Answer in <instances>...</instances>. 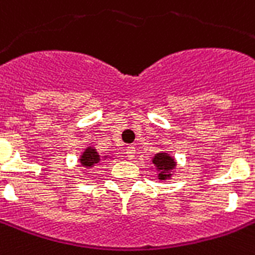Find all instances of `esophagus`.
<instances>
[{
	"label": "esophagus",
	"mask_w": 255,
	"mask_h": 255,
	"mask_svg": "<svg viewBox=\"0 0 255 255\" xmlns=\"http://www.w3.org/2000/svg\"><path fill=\"white\" fill-rule=\"evenodd\" d=\"M134 153H136V149H134V146H132V145L127 146V149H126V154H127V157L129 158V160H132V158H133Z\"/></svg>",
	"instance_id": "34e87169"
}]
</instances>
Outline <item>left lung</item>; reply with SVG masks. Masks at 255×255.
<instances>
[{"instance_id":"obj_1","label":"left lung","mask_w":255,"mask_h":255,"mask_svg":"<svg viewBox=\"0 0 255 255\" xmlns=\"http://www.w3.org/2000/svg\"><path fill=\"white\" fill-rule=\"evenodd\" d=\"M152 162L158 170V179L160 181L169 179L171 177L170 171L175 169L174 158L169 156L167 153H157L156 156L152 158Z\"/></svg>"}]
</instances>
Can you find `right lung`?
I'll return each mask as SVG.
<instances>
[{
    "instance_id": "1",
    "label": "right lung",
    "mask_w": 255,
    "mask_h": 255,
    "mask_svg": "<svg viewBox=\"0 0 255 255\" xmlns=\"http://www.w3.org/2000/svg\"><path fill=\"white\" fill-rule=\"evenodd\" d=\"M105 158H106V157H105ZM99 161H101V156H99L98 152H97V149H94L93 146H88L80 157L81 165L84 167H86V169H90V167L98 165Z\"/></svg>"
}]
</instances>
